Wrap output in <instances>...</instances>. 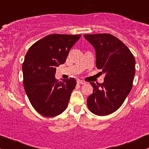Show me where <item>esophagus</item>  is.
I'll return each instance as SVG.
<instances>
[{
	"instance_id": "obj_1",
	"label": "esophagus",
	"mask_w": 149,
	"mask_h": 149,
	"mask_svg": "<svg viewBox=\"0 0 149 149\" xmlns=\"http://www.w3.org/2000/svg\"><path fill=\"white\" fill-rule=\"evenodd\" d=\"M77 83L78 84H81V85H85V84H86V82L83 80H80V79H78Z\"/></svg>"
}]
</instances>
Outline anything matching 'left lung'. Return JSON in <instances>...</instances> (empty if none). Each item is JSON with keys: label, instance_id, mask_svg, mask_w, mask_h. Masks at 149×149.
<instances>
[{"label": "left lung", "instance_id": "left-lung-1", "mask_svg": "<svg viewBox=\"0 0 149 149\" xmlns=\"http://www.w3.org/2000/svg\"><path fill=\"white\" fill-rule=\"evenodd\" d=\"M84 36L95 49L97 68L105 74L103 83H90L93 93L87 97V107L97 116H108L120 108L131 92L136 60L129 49L112 34Z\"/></svg>", "mask_w": 149, "mask_h": 149}]
</instances>
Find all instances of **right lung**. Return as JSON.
<instances>
[{"label": "right lung", "mask_w": 149, "mask_h": 149, "mask_svg": "<svg viewBox=\"0 0 149 149\" xmlns=\"http://www.w3.org/2000/svg\"><path fill=\"white\" fill-rule=\"evenodd\" d=\"M81 35L51 34L33 44L22 65L24 87L31 104L45 117L61 114L76 86L74 78L59 82L56 67L66 62L70 50Z\"/></svg>", "instance_id": "1"}]
</instances>
